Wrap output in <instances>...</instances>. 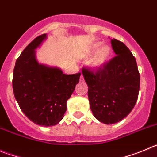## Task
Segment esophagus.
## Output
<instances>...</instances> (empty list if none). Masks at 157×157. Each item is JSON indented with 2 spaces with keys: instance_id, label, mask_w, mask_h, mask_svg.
Masks as SVG:
<instances>
[{
  "instance_id": "34e87169",
  "label": "esophagus",
  "mask_w": 157,
  "mask_h": 157,
  "mask_svg": "<svg viewBox=\"0 0 157 157\" xmlns=\"http://www.w3.org/2000/svg\"><path fill=\"white\" fill-rule=\"evenodd\" d=\"M79 81L81 82H84V77H83V75H81V77H80V79H79Z\"/></svg>"
}]
</instances>
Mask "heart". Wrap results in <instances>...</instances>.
<instances>
[{"mask_svg":"<svg viewBox=\"0 0 157 157\" xmlns=\"http://www.w3.org/2000/svg\"><path fill=\"white\" fill-rule=\"evenodd\" d=\"M91 67L95 70H101L110 61L112 56V49L109 45H103L97 41L91 44L86 51V56H92Z\"/></svg>","mask_w":157,"mask_h":157,"instance_id":"heart-1","label":"heart"}]
</instances>
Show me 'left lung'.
Masks as SVG:
<instances>
[{"mask_svg": "<svg viewBox=\"0 0 157 157\" xmlns=\"http://www.w3.org/2000/svg\"><path fill=\"white\" fill-rule=\"evenodd\" d=\"M116 56L101 70L82 68L88 98L94 117L114 124L128 116L138 97L140 75L135 57L125 44L111 40Z\"/></svg>", "mask_w": 157, "mask_h": 157, "instance_id": "left-lung-1", "label": "left lung"}]
</instances>
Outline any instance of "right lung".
Wrapping results in <instances>:
<instances>
[{
  "instance_id": "add662e5",
  "label": "right lung",
  "mask_w": 157,
  "mask_h": 157,
  "mask_svg": "<svg viewBox=\"0 0 157 157\" xmlns=\"http://www.w3.org/2000/svg\"><path fill=\"white\" fill-rule=\"evenodd\" d=\"M46 37V34L37 37L20 54L14 67L12 88L19 108L29 120L51 127L63 118L67 101L79 82L81 73L65 75L58 67L37 62L35 49Z\"/></svg>"
}]
</instances>
